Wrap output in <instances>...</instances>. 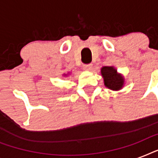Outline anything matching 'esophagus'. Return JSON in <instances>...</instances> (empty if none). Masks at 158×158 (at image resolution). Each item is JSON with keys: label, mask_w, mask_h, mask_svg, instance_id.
<instances>
[{"label": "esophagus", "mask_w": 158, "mask_h": 158, "mask_svg": "<svg viewBox=\"0 0 158 158\" xmlns=\"http://www.w3.org/2000/svg\"><path fill=\"white\" fill-rule=\"evenodd\" d=\"M92 69H93V64H84V69H85V70H91Z\"/></svg>", "instance_id": "obj_1"}]
</instances>
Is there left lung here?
<instances>
[{
  "label": "left lung",
  "instance_id": "1",
  "mask_svg": "<svg viewBox=\"0 0 158 158\" xmlns=\"http://www.w3.org/2000/svg\"><path fill=\"white\" fill-rule=\"evenodd\" d=\"M101 74L104 80V84L109 89L118 91L123 88L125 79L113 66H103L101 69Z\"/></svg>",
  "mask_w": 158,
  "mask_h": 158
}]
</instances>
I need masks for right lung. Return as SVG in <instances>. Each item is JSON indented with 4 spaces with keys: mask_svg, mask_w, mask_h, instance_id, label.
<instances>
[{
    "mask_svg": "<svg viewBox=\"0 0 158 158\" xmlns=\"http://www.w3.org/2000/svg\"><path fill=\"white\" fill-rule=\"evenodd\" d=\"M63 75H64V76H66L67 74H63Z\"/></svg>",
    "mask_w": 158,
    "mask_h": 158,
    "instance_id": "1",
    "label": "right lung"
}]
</instances>
